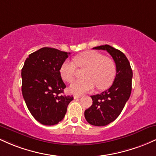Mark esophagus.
<instances>
[{
    "mask_svg": "<svg viewBox=\"0 0 156 156\" xmlns=\"http://www.w3.org/2000/svg\"><path fill=\"white\" fill-rule=\"evenodd\" d=\"M80 97H82V95H76H76L73 96V98H74L75 99H79V98H80Z\"/></svg>",
    "mask_w": 156,
    "mask_h": 156,
    "instance_id": "obj_1",
    "label": "esophagus"
}]
</instances>
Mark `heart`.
Wrapping results in <instances>:
<instances>
[{
	"label": "heart",
	"instance_id": "1",
	"mask_svg": "<svg viewBox=\"0 0 156 156\" xmlns=\"http://www.w3.org/2000/svg\"><path fill=\"white\" fill-rule=\"evenodd\" d=\"M76 66L87 71L84 74L85 80L76 81L70 85L69 91L81 94L92 91L97 86L99 90L108 88L116 76V64L111 58L96 51H87L76 56L73 59ZM76 67L74 63L66 60L61 65L59 73L67 83H71L75 78Z\"/></svg>",
	"mask_w": 156,
	"mask_h": 156
}]
</instances>
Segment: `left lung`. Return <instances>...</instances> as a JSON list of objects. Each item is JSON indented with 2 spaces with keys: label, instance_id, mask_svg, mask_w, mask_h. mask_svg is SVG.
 <instances>
[{
  "label": "left lung",
  "instance_id": "obj_1",
  "mask_svg": "<svg viewBox=\"0 0 156 156\" xmlns=\"http://www.w3.org/2000/svg\"><path fill=\"white\" fill-rule=\"evenodd\" d=\"M94 49L107 51L113 57L116 75L111 87L100 94L90 96L92 105L85 110V119L94 126H105L119 116L132 90L133 71L125 54L109 45L94 47Z\"/></svg>",
  "mask_w": 156,
  "mask_h": 156
}]
</instances>
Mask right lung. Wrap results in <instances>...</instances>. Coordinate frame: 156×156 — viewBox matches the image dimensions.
I'll use <instances>...</instances> for the list:
<instances>
[{
  "label": "right lung",
  "mask_w": 156,
  "mask_h": 156,
  "mask_svg": "<svg viewBox=\"0 0 156 156\" xmlns=\"http://www.w3.org/2000/svg\"><path fill=\"white\" fill-rule=\"evenodd\" d=\"M70 53L44 47L29 55L22 69V94L28 109L44 125L63 119L72 96L62 95L66 87L59 69Z\"/></svg>",
  "instance_id": "right-lung-1"
}]
</instances>
